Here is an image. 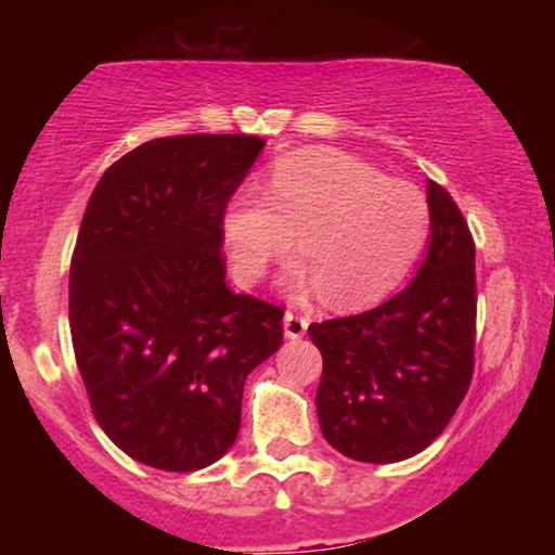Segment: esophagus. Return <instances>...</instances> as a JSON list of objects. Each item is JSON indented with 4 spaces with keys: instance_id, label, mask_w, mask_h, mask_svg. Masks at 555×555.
Segmentation results:
<instances>
[{
    "instance_id": "obj_1",
    "label": "esophagus",
    "mask_w": 555,
    "mask_h": 555,
    "mask_svg": "<svg viewBox=\"0 0 555 555\" xmlns=\"http://www.w3.org/2000/svg\"><path fill=\"white\" fill-rule=\"evenodd\" d=\"M308 323L310 318L302 315V313H286L284 315V334L289 336V339H302L305 331H308Z\"/></svg>"
}]
</instances>
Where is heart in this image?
Here are the masks:
<instances>
[{"label": "heart", "mask_w": 555, "mask_h": 555, "mask_svg": "<svg viewBox=\"0 0 555 555\" xmlns=\"http://www.w3.org/2000/svg\"><path fill=\"white\" fill-rule=\"evenodd\" d=\"M428 227V206L412 184L341 151H299L266 182V201L242 195L224 216L234 276L256 284L292 247L305 263L295 284L318 289L336 308L367 302L401 276Z\"/></svg>", "instance_id": "b5f03b06"}]
</instances>
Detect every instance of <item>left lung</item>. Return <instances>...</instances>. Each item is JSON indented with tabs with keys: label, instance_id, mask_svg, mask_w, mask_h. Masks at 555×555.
<instances>
[{
	"label": "left lung",
	"instance_id": "obj_1",
	"mask_svg": "<svg viewBox=\"0 0 555 555\" xmlns=\"http://www.w3.org/2000/svg\"><path fill=\"white\" fill-rule=\"evenodd\" d=\"M430 247L399 295L360 315L310 323L323 354L315 406L326 441L358 462L410 460L441 436L475 371V240L428 182Z\"/></svg>",
	"mask_w": 555,
	"mask_h": 555
}]
</instances>
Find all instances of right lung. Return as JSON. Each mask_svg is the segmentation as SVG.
<instances>
[{
	"instance_id": "obj_1",
	"label": "right lung",
	"mask_w": 555,
	"mask_h": 555,
	"mask_svg": "<svg viewBox=\"0 0 555 555\" xmlns=\"http://www.w3.org/2000/svg\"><path fill=\"white\" fill-rule=\"evenodd\" d=\"M258 135H169L104 171L69 269V334L95 423L127 456L195 473L240 433L242 388L284 339L279 305L229 289L224 214Z\"/></svg>"
}]
</instances>
